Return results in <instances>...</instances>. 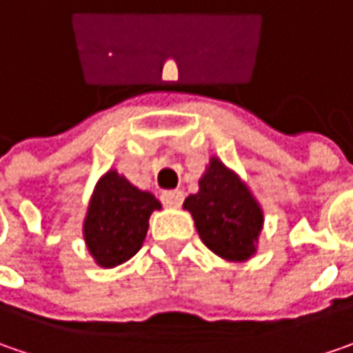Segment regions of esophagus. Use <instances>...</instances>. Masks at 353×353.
Segmentation results:
<instances>
[{"label": "esophagus", "instance_id": "34e87169", "mask_svg": "<svg viewBox=\"0 0 353 353\" xmlns=\"http://www.w3.org/2000/svg\"><path fill=\"white\" fill-rule=\"evenodd\" d=\"M161 203L165 207H179L183 203V192L174 190V192L161 193Z\"/></svg>", "mask_w": 353, "mask_h": 353}]
</instances>
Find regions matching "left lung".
<instances>
[{
  "instance_id": "left-lung-1",
  "label": "left lung",
  "mask_w": 353,
  "mask_h": 353,
  "mask_svg": "<svg viewBox=\"0 0 353 353\" xmlns=\"http://www.w3.org/2000/svg\"><path fill=\"white\" fill-rule=\"evenodd\" d=\"M183 207L192 213L201 241L227 261H247L254 254L263 229V211L247 185L217 158L199 179V192Z\"/></svg>"
}]
</instances>
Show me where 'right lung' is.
Returning a JSON list of instances; mask_svg holds the SVG:
<instances>
[{
	"label": "right lung",
	"instance_id": "right-lung-1",
	"mask_svg": "<svg viewBox=\"0 0 353 353\" xmlns=\"http://www.w3.org/2000/svg\"><path fill=\"white\" fill-rule=\"evenodd\" d=\"M152 193L134 188L114 170L100 177L85 219V241L100 267L112 268L140 251L152 211L160 209Z\"/></svg>",
	"mask_w": 353,
	"mask_h": 353
}]
</instances>
